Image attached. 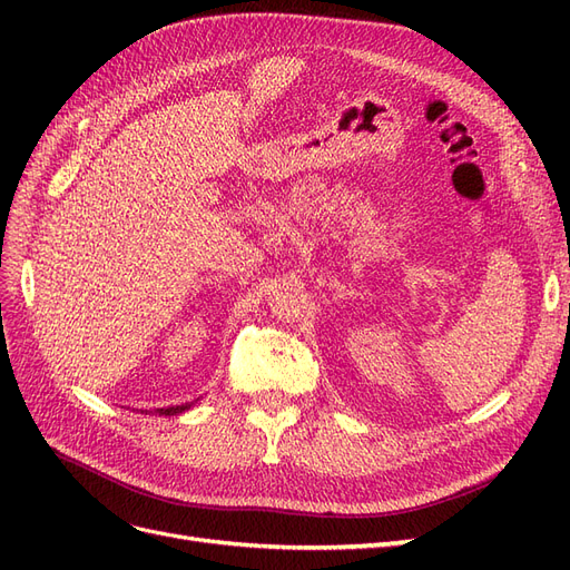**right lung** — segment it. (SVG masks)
I'll use <instances>...</instances> for the list:
<instances>
[{"mask_svg":"<svg viewBox=\"0 0 570 570\" xmlns=\"http://www.w3.org/2000/svg\"><path fill=\"white\" fill-rule=\"evenodd\" d=\"M189 406H193V402L180 404V406H166V409H157V413H159V416H178V413L187 411Z\"/></svg>","mask_w":570,"mask_h":570,"instance_id":"add662e5","label":"right lung"}]
</instances>
